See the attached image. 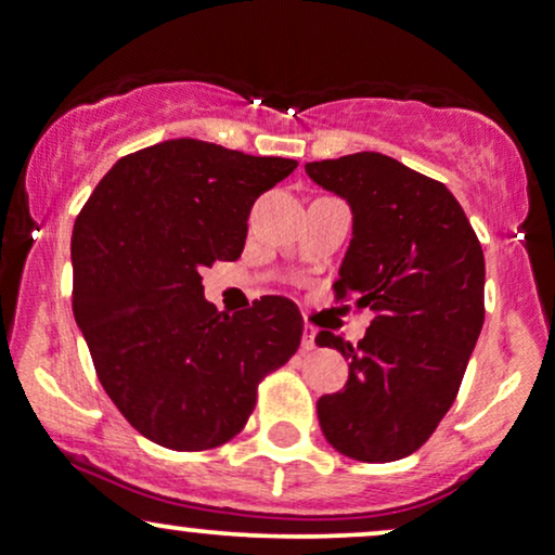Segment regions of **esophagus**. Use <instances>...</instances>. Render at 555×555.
Wrapping results in <instances>:
<instances>
[{"label":"esophagus","instance_id":"esophagus-1","mask_svg":"<svg viewBox=\"0 0 555 555\" xmlns=\"http://www.w3.org/2000/svg\"><path fill=\"white\" fill-rule=\"evenodd\" d=\"M317 347V330L311 324L304 326V341H300V350H313Z\"/></svg>","mask_w":555,"mask_h":555}]
</instances>
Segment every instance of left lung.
Instances as JSON below:
<instances>
[{"mask_svg": "<svg viewBox=\"0 0 555 555\" xmlns=\"http://www.w3.org/2000/svg\"><path fill=\"white\" fill-rule=\"evenodd\" d=\"M306 175L350 205L334 291L373 311L358 347L317 334L350 360L345 388L317 401L321 433L354 461H399L429 440L461 388L483 326L481 244L442 182L386 154L309 162Z\"/></svg>", "mask_w": 555, "mask_h": 555, "instance_id": "1", "label": "left lung"}]
</instances>
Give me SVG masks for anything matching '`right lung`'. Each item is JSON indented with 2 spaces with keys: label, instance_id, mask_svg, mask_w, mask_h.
<instances>
[{
  "label": "right lung",
  "instance_id": "add662e5",
  "mask_svg": "<svg viewBox=\"0 0 555 555\" xmlns=\"http://www.w3.org/2000/svg\"><path fill=\"white\" fill-rule=\"evenodd\" d=\"M296 167L169 139L115 162L74 223V319L102 388L162 448L193 453L236 437L257 383L298 350L293 300L221 313L201 278L238 259L251 205Z\"/></svg>",
  "mask_w": 555,
  "mask_h": 555
}]
</instances>
